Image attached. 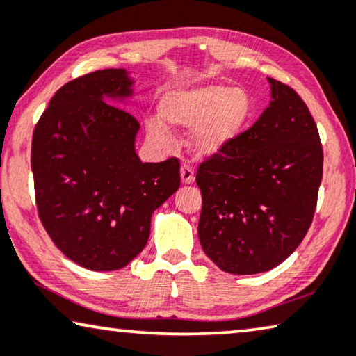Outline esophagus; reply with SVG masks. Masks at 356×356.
<instances>
[{"instance_id":"esophagus-1","label":"esophagus","mask_w":356,"mask_h":356,"mask_svg":"<svg viewBox=\"0 0 356 356\" xmlns=\"http://www.w3.org/2000/svg\"><path fill=\"white\" fill-rule=\"evenodd\" d=\"M180 180H182V184H192L195 180V172H193V168L190 166V164H182L180 166Z\"/></svg>"}]
</instances>
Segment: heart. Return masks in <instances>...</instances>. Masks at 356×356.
Listing matches in <instances>:
<instances>
[{
    "label": "heart",
    "mask_w": 356,
    "mask_h": 356,
    "mask_svg": "<svg viewBox=\"0 0 356 356\" xmlns=\"http://www.w3.org/2000/svg\"><path fill=\"white\" fill-rule=\"evenodd\" d=\"M159 113L171 127L193 129L190 147L198 156L213 158L227 152L243 134L252 119L253 102L243 88L204 83L168 92ZM165 124L156 118L147 121L148 138L158 147L169 145L171 134Z\"/></svg>",
    "instance_id": "heart-1"
}]
</instances>
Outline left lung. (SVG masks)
<instances>
[{"label": "left lung", "mask_w": 356, "mask_h": 356, "mask_svg": "<svg viewBox=\"0 0 356 356\" xmlns=\"http://www.w3.org/2000/svg\"><path fill=\"white\" fill-rule=\"evenodd\" d=\"M271 102L219 156L200 164L198 238L229 274L276 268L312 226L323 179V147L308 106L289 85L269 79Z\"/></svg>", "instance_id": "left-lung-1"}]
</instances>
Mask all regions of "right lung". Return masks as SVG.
Listing matches in <instances>:
<instances>
[{
  "instance_id": "1",
  "label": "right lung",
  "mask_w": 356,
  "mask_h": 356,
  "mask_svg": "<svg viewBox=\"0 0 356 356\" xmlns=\"http://www.w3.org/2000/svg\"><path fill=\"white\" fill-rule=\"evenodd\" d=\"M132 85L126 69L74 79L33 130L38 216L54 245L92 271L127 266L148 242L154 209L180 185L179 159L140 161L138 121L109 104L132 97Z\"/></svg>"
}]
</instances>
